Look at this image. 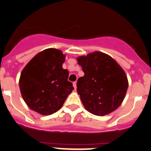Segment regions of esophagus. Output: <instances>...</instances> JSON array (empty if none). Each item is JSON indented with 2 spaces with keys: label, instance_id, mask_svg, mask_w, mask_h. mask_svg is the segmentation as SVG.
Listing matches in <instances>:
<instances>
[{
  "label": "esophagus",
  "instance_id": "1",
  "mask_svg": "<svg viewBox=\"0 0 151 151\" xmlns=\"http://www.w3.org/2000/svg\"><path fill=\"white\" fill-rule=\"evenodd\" d=\"M73 87L75 88V89H76V82H73Z\"/></svg>",
  "mask_w": 151,
  "mask_h": 151
}]
</instances>
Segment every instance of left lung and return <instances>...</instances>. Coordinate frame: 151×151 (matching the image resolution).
Instances as JSON below:
<instances>
[{"mask_svg":"<svg viewBox=\"0 0 151 151\" xmlns=\"http://www.w3.org/2000/svg\"><path fill=\"white\" fill-rule=\"evenodd\" d=\"M84 76L77 82V91L84 107L96 116H104L122 103L128 88L127 75L114 59L95 51L77 58Z\"/></svg>","mask_w":151,"mask_h":151,"instance_id":"8db88e82","label":"left lung"}]
</instances>
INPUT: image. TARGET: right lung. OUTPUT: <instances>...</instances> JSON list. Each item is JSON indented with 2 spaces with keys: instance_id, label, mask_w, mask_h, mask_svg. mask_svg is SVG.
I'll return each mask as SVG.
<instances>
[{
  "instance_id": "right-lung-1",
  "label": "right lung",
  "mask_w": 151,
  "mask_h": 151,
  "mask_svg": "<svg viewBox=\"0 0 151 151\" xmlns=\"http://www.w3.org/2000/svg\"><path fill=\"white\" fill-rule=\"evenodd\" d=\"M65 60L61 50L48 48L37 54L22 70L19 88L31 109L50 115L62 107L74 89L68 81V70L63 68Z\"/></svg>"
}]
</instances>
